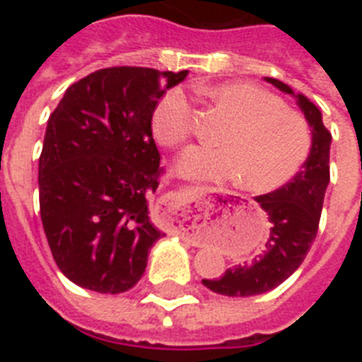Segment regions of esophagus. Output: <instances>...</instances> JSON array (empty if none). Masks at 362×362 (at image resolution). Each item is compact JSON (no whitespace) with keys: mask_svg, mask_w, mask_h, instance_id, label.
Segmentation results:
<instances>
[{"mask_svg":"<svg viewBox=\"0 0 362 362\" xmlns=\"http://www.w3.org/2000/svg\"><path fill=\"white\" fill-rule=\"evenodd\" d=\"M192 190H194V194H196L197 197H203L206 192H210V188L206 187H192Z\"/></svg>","mask_w":362,"mask_h":362,"instance_id":"esophagus-1","label":"esophagus"}]
</instances>
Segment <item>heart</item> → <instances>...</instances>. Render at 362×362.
I'll return each instance as SVG.
<instances>
[{"mask_svg": "<svg viewBox=\"0 0 362 362\" xmlns=\"http://www.w3.org/2000/svg\"><path fill=\"white\" fill-rule=\"evenodd\" d=\"M235 117L223 134L225 146L194 145L181 153L177 170L199 181H241L252 192H272L290 183L308 161L310 124L288 110L279 95L250 83L201 88ZM194 130V107L181 88L166 92L152 114V132L161 145L177 146Z\"/></svg>", "mask_w": 362, "mask_h": 362, "instance_id": "1", "label": "heart"}]
</instances>
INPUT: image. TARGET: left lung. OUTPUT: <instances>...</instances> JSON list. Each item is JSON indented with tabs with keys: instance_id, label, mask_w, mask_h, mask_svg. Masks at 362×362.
<instances>
[{
	"instance_id": "left-lung-1",
	"label": "left lung",
	"mask_w": 362,
	"mask_h": 362,
	"mask_svg": "<svg viewBox=\"0 0 362 362\" xmlns=\"http://www.w3.org/2000/svg\"><path fill=\"white\" fill-rule=\"evenodd\" d=\"M264 79L281 92L296 95L297 105L312 129V152L290 183L255 197L270 221V235L264 250L248 263L228 268L219 279H203L206 288L221 296H257L276 288L292 276L305 261L317 235L325 192L330 183L332 134L322 124L321 110L303 94H293L292 88L279 79Z\"/></svg>"
}]
</instances>
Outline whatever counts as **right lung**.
Listing matches in <instances>:
<instances>
[{"mask_svg": "<svg viewBox=\"0 0 362 362\" xmlns=\"http://www.w3.org/2000/svg\"><path fill=\"white\" fill-rule=\"evenodd\" d=\"M188 70L110 66L66 88L50 114L40 156V210L59 270L81 288L123 293L136 286L152 245L159 187L152 114Z\"/></svg>", "mask_w": 362, "mask_h": 362, "instance_id": "1", "label": "right lung"}]
</instances>
